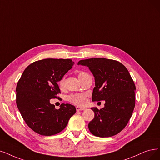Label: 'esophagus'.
Segmentation results:
<instances>
[{
    "mask_svg": "<svg viewBox=\"0 0 160 160\" xmlns=\"http://www.w3.org/2000/svg\"><path fill=\"white\" fill-rule=\"evenodd\" d=\"M85 108H81V107H79V106H77L76 107V110L77 111H81V110H84Z\"/></svg>",
    "mask_w": 160,
    "mask_h": 160,
    "instance_id": "1",
    "label": "esophagus"
}]
</instances>
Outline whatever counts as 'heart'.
<instances>
[{"mask_svg": "<svg viewBox=\"0 0 160 160\" xmlns=\"http://www.w3.org/2000/svg\"><path fill=\"white\" fill-rule=\"evenodd\" d=\"M85 73L82 72L81 73H79V75H81L82 74H85ZM63 79H62L60 81V87H63ZM68 100L70 101L72 103L78 105V106H82L85 104L86 102V96L83 94H73L72 95H70L69 97H68Z\"/></svg>", "mask_w": 160, "mask_h": 160, "instance_id": "b5f03b06", "label": "heart"}]
</instances>
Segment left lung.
Here are the masks:
<instances>
[{"label": "left lung", "instance_id": "obj_1", "mask_svg": "<svg viewBox=\"0 0 160 160\" xmlns=\"http://www.w3.org/2000/svg\"><path fill=\"white\" fill-rule=\"evenodd\" d=\"M78 65L87 66L94 76L92 100L105 101L100 110L91 108L94 118L89 131L99 137L117 135L128 123L135 106L136 87L129 71L121 63L104 58L82 60Z\"/></svg>", "mask_w": 160, "mask_h": 160}]
</instances>
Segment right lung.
Wrapping results in <instances>:
<instances>
[{"label":"right lung","mask_w":160,"mask_h":160,"mask_svg":"<svg viewBox=\"0 0 160 160\" xmlns=\"http://www.w3.org/2000/svg\"><path fill=\"white\" fill-rule=\"evenodd\" d=\"M72 60L48 58L28 66L18 82L16 104L25 122L35 132L51 136L61 132L75 113V107L62 104L58 110L50 100L60 92L58 82L74 64Z\"/></svg>","instance_id":"1"}]
</instances>
